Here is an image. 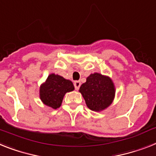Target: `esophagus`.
<instances>
[{
  "instance_id": "obj_1",
  "label": "esophagus",
  "mask_w": 156,
  "mask_h": 156,
  "mask_svg": "<svg viewBox=\"0 0 156 156\" xmlns=\"http://www.w3.org/2000/svg\"><path fill=\"white\" fill-rule=\"evenodd\" d=\"M74 88H75L76 90H79V87L81 86V82L79 81H75L74 82Z\"/></svg>"
}]
</instances>
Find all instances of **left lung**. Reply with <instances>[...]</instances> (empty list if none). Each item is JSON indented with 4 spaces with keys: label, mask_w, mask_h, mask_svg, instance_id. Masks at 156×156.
Segmentation results:
<instances>
[{
    "label": "left lung",
    "mask_w": 156,
    "mask_h": 156,
    "mask_svg": "<svg viewBox=\"0 0 156 156\" xmlns=\"http://www.w3.org/2000/svg\"><path fill=\"white\" fill-rule=\"evenodd\" d=\"M79 92L90 109L100 112L112 104L115 97V86L109 77L94 73L87 77Z\"/></svg>",
    "instance_id": "8db88e82"
}]
</instances>
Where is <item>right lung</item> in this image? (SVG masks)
<instances>
[{
	"label": "right lung",
	"mask_w": 156,
	"mask_h": 156,
	"mask_svg": "<svg viewBox=\"0 0 156 156\" xmlns=\"http://www.w3.org/2000/svg\"><path fill=\"white\" fill-rule=\"evenodd\" d=\"M74 90L71 81L58 74H51L40 86V98L47 106L56 109L61 106L64 95Z\"/></svg>",
	"instance_id": "1"
}]
</instances>
